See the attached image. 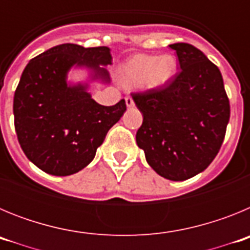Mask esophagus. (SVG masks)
<instances>
[{"mask_svg":"<svg viewBox=\"0 0 250 250\" xmlns=\"http://www.w3.org/2000/svg\"><path fill=\"white\" fill-rule=\"evenodd\" d=\"M125 103H126L127 107H132V106L135 105V104H134V100H132L131 96H126V98H125Z\"/></svg>","mask_w":250,"mask_h":250,"instance_id":"1","label":"esophagus"}]
</instances>
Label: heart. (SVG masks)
<instances>
[{
	"instance_id": "b5f03b06",
	"label": "heart",
	"mask_w": 250,
	"mask_h": 250,
	"mask_svg": "<svg viewBox=\"0 0 250 250\" xmlns=\"http://www.w3.org/2000/svg\"><path fill=\"white\" fill-rule=\"evenodd\" d=\"M176 67V60L171 55H136L123 66L121 79L126 85L144 83L147 87H160L175 75Z\"/></svg>"
}]
</instances>
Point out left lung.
<instances>
[{
    "instance_id": "8db88e82",
    "label": "left lung",
    "mask_w": 250,
    "mask_h": 250,
    "mask_svg": "<svg viewBox=\"0 0 250 250\" xmlns=\"http://www.w3.org/2000/svg\"><path fill=\"white\" fill-rule=\"evenodd\" d=\"M180 71L160 87L131 94L143 114L136 143L147 164L174 182L202 173L219 152L230 105L219 68L189 43L170 45Z\"/></svg>"
}]
</instances>
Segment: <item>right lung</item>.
<instances>
[{
	"label": "right lung",
	"mask_w": 250,
	"mask_h": 250,
	"mask_svg": "<svg viewBox=\"0 0 250 250\" xmlns=\"http://www.w3.org/2000/svg\"><path fill=\"white\" fill-rule=\"evenodd\" d=\"M110 48L62 43L31 60L21 75L13 98L15 130L22 150L37 167L51 175L80 171L95 158L106 134L126 110L98 104L87 85H68L72 66L87 67L94 79L109 83Z\"/></svg>",
	"instance_id": "add662e5"
}]
</instances>
